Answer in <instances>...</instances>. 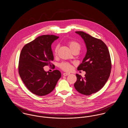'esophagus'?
Here are the masks:
<instances>
[{
    "label": "esophagus",
    "instance_id": "esophagus-1",
    "mask_svg": "<svg viewBox=\"0 0 128 128\" xmlns=\"http://www.w3.org/2000/svg\"><path fill=\"white\" fill-rule=\"evenodd\" d=\"M70 74V73H63V75L64 76H68Z\"/></svg>",
    "mask_w": 128,
    "mask_h": 128
}]
</instances>
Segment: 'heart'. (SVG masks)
Instances as JSON below:
<instances>
[{
  "label": "heart",
  "instance_id": "obj_1",
  "mask_svg": "<svg viewBox=\"0 0 128 128\" xmlns=\"http://www.w3.org/2000/svg\"><path fill=\"white\" fill-rule=\"evenodd\" d=\"M68 44L70 47V49L72 51V52H73L76 50L79 51L81 49V45L78 42L74 40L69 41L68 42ZM58 50V47H55L54 51V55H56L57 54ZM59 67L61 70L65 71H70L72 70L73 68L72 64L68 62H62L60 63L59 64Z\"/></svg>",
  "mask_w": 128,
  "mask_h": 128
}]
</instances>
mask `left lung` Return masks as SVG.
<instances>
[{
    "instance_id": "1",
    "label": "left lung",
    "mask_w": 128,
    "mask_h": 128,
    "mask_svg": "<svg viewBox=\"0 0 128 128\" xmlns=\"http://www.w3.org/2000/svg\"><path fill=\"white\" fill-rule=\"evenodd\" d=\"M86 44L87 52L77 70L86 71L84 78L77 74L75 89L79 93L90 95L100 90L108 81L110 74L112 62L106 44L101 40L83 31H76Z\"/></svg>"
}]
</instances>
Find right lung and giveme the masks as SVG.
I'll list each match as a JSON object with an SVG mask.
<instances>
[{
	"mask_svg": "<svg viewBox=\"0 0 128 128\" xmlns=\"http://www.w3.org/2000/svg\"><path fill=\"white\" fill-rule=\"evenodd\" d=\"M58 38L52 35L39 36L26 44L20 52L18 66L20 76L26 88L38 96L51 92L61 77L58 70L50 72L43 68L53 66L51 44Z\"/></svg>",
	"mask_w": 128,
	"mask_h": 128,
	"instance_id": "1",
	"label": "right lung"
}]
</instances>
